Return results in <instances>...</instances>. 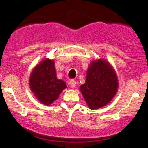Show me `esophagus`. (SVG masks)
I'll use <instances>...</instances> for the list:
<instances>
[{"label":"esophagus","instance_id":"obj_1","mask_svg":"<svg viewBox=\"0 0 148 148\" xmlns=\"http://www.w3.org/2000/svg\"><path fill=\"white\" fill-rule=\"evenodd\" d=\"M69 85L71 86L72 88H74L75 87V85H76V82H75V80H74V79H72V80H70L69 81Z\"/></svg>","mask_w":148,"mask_h":148}]
</instances>
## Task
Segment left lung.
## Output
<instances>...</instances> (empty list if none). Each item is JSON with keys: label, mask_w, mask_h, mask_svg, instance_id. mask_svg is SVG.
I'll return each instance as SVG.
<instances>
[{"label": "left lung", "mask_w": 148, "mask_h": 148, "mask_svg": "<svg viewBox=\"0 0 148 148\" xmlns=\"http://www.w3.org/2000/svg\"><path fill=\"white\" fill-rule=\"evenodd\" d=\"M119 86L113 67L105 60H93L87 71L86 80L80 91L90 109L96 110L110 103Z\"/></svg>", "instance_id": "left-lung-1"}]
</instances>
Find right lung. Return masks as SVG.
<instances>
[{"mask_svg":"<svg viewBox=\"0 0 148 148\" xmlns=\"http://www.w3.org/2000/svg\"><path fill=\"white\" fill-rule=\"evenodd\" d=\"M29 85L35 97L47 106L56 101L66 88L65 82L57 78L53 60L48 58L33 69L29 78Z\"/></svg>","mask_w":148,"mask_h":148,"instance_id":"right-lung-1","label":"right lung"}]
</instances>
